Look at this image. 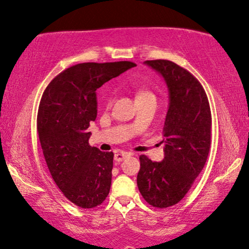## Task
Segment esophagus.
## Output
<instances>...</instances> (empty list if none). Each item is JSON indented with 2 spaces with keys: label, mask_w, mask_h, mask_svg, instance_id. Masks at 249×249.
Here are the masks:
<instances>
[{
  "label": "esophagus",
  "mask_w": 249,
  "mask_h": 249,
  "mask_svg": "<svg viewBox=\"0 0 249 249\" xmlns=\"http://www.w3.org/2000/svg\"><path fill=\"white\" fill-rule=\"evenodd\" d=\"M129 158L128 153H124V152H118L114 154V161L115 162H122L124 159Z\"/></svg>",
  "instance_id": "obj_1"
}]
</instances>
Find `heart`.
Segmentation results:
<instances>
[{
	"instance_id": "heart-1",
	"label": "heart",
	"mask_w": 249,
	"mask_h": 249,
	"mask_svg": "<svg viewBox=\"0 0 249 249\" xmlns=\"http://www.w3.org/2000/svg\"><path fill=\"white\" fill-rule=\"evenodd\" d=\"M145 96H154V95H153L151 91H148V90H139L137 93V98L145 97Z\"/></svg>"
}]
</instances>
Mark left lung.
<instances>
[{
  "instance_id": "left-lung-1",
  "label": "left lung",
  "mask_w": 249,
  "mask_h": 249,
  "mask_svg": "<svg viewBox=\"0 0 249 249\" xmlns=\"http://www.w3.org/2000/svg\"><path fill=\"white\" fill-rule=\"evenodd\" d=\"M161 74L169 89L163 136L164 159L141 155L137 186L149 205L165 209L181 200L205 165L211 146L212 115L198 80L168 60L145 61Z\"/></svg>"
}]
</instances>
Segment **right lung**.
Wrapping results in <instances>:
<instances>
[{"label":"right lung","mask_w":249,"mask_h":249,"mask_svg":"<svg viewBox=\"0 0 249 249\" xmlns=\"http://www.w3.org/2000/svg\"><path fill=\"white\" fill-rule=\"evenodd\" d=\"M132 67L129 61L76 64L57 74L40 100L37 130L47 168L63 195L81 209L101 205L112 180L114 154L88 142L96 89Z\"/></svg>","instance_id":"obj_1"}]
</instances>
